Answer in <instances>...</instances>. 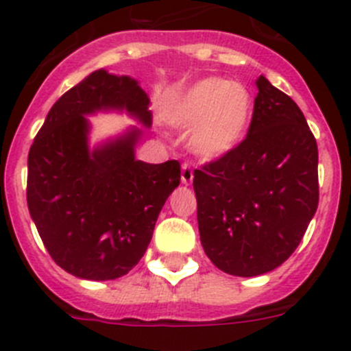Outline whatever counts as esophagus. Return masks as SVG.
<instances>
[{"label": "esophagus", "mask_w": 351, "mask_h": 351, "mask_svg": "<svg viewBox=\"0 0 351 351\" xmlns=\"http://www.w3.org/2000/svg\"><path fill=\"white\" fill-rule=\"evenodd\" d=\"M181 181H182V184H186V186L191 184L193 182V170L188 163H182L181 165Z\"/></svg>", "instance_id": "1"}]
</instances>
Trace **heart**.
<instances>
[{"label":"heart","mask_w":351,"mask_h":351,"mask_svg":"<svg viewBox=\"0 0 351 351\" xmlns=\"http://www.w3.org/2000/svg\"><path fill=\"white\" fill-rule=\"evenodd\" d=\"M254 99L239 82L208 76L178 90L163 104V120L173 128L189 130L188 144L204 160L231 153L247 136Z\"/></svg>","instance_id":"heart-1"}]
</instances>
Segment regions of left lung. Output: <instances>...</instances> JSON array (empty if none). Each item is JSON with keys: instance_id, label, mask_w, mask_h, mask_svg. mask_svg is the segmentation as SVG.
<instances>
[{"instance_id": "8db88e82", "label": "left lung", "mask_w": 351, "mask_h": 351, "mask_svg": "<svg viewBox=\"0 0 351 351\" xmlns=\"http://www.w3.org/2000/svg\"><path fill=\"white\" fill-rule=\"evenodd\" d=\"M256 85L245 139L193 178L205 254L234 276L287 261L318 207V147L306 118L265 76Z\"/></svg>"}]
</instances>
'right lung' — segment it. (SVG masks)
<instances>
[{
	"label": "right lung",
	"instance_id": "obj_1",
	"mask_svg": "<svg viewBox=\"0 0 351 351\" xmlns=\"http://www.w3.org/2000/svg\"><path fill=\"white\" fill-rule=\"evenodd\" d=\"M149 97L128 76L99 69L51 106L27 156V207L51 259L85 280L127 275L146 252L178 160H136L139 128L90 149L86 114L127 111L153 123Z\"/></svg>",
	"mask_w": 351,
	"mask_h": 351
}]
</instances>
